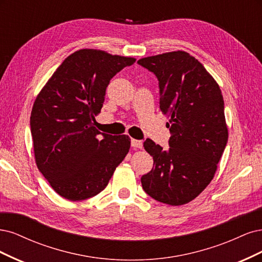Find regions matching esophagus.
<instances>
[{
    "instance_id": "obj_1",
    "label": "esophagus",
    "mask_w": 262,
    "mask_h": 262,
    "mask_svg": "<svg viewBox=\"0 0 262 262\" xmlns=\"http://www.w3.org/2000/svg\"><path fill=\"white\" fill-rule=\"evenodd\" d=\"M132 147L135 149H141L142 148V141L137 139H132Z\"/></svg>"
}]
</instances>
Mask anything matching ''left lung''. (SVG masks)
Masks as SVG:
<instances>
[{
  "instance_id": "obj_1",
  "label": "left lung",
  "mask_w": 262,
  "mask_h": 262,
  "mask_svg": "<svg viewBox=\"0 0 262 262\" xmlns=\"http://www.w3.org/2000/svg\"><path fill=\"white\" fill-rule=\"evenodd\" d=\"M159 80L160 108L170 117L167 149L147 138L154 167L141 176L150 197L171 206L188 204L214 177L229 132L220 87L197 58L173 51L137 62Z\"/></svg>"
}]
</instances>
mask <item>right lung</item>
<instances>
[{
	"label": "right lung",
	"mask_w": 262,
	"mask_h": 262,
	"mask_svg": "<svg viewBox=\"0 0 262 262\" xmlns=\"http://www.w3.org/2000/svg\"><path fill=\"white\" fill-rule=\"evenodd\" d=\"M136 58L81 49L67 56L33 103L30 129L39 171L61 197L85 200L102 191L130 148L127 135L96 128L105 90Z\"/></svg>",
	"instance_id": "obj_1"
}]
</instances>
